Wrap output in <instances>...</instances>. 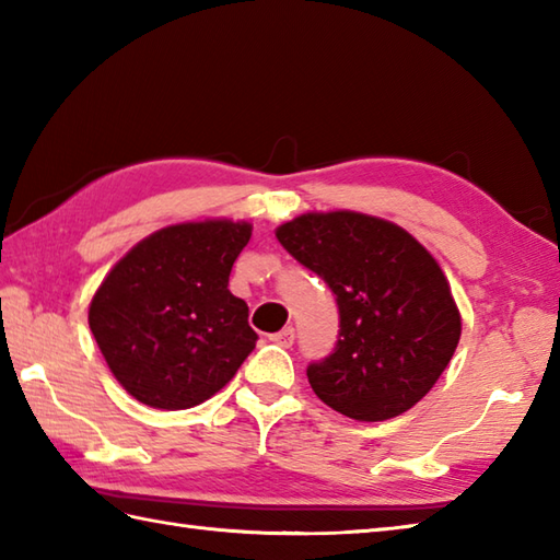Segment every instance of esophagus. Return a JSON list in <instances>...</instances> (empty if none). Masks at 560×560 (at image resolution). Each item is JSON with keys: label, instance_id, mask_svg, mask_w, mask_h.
<instances>
[{"label": "esophagus", "instance_id": "obj_1", "mask_svg": "<svg viewBox=\"0 0 560 560\" xmlns=\"http://www.w3.org/2000/svg\"><path fill=\"white\" fill-rule=\"evenodd\" d=\"M269 339H271L273 343H279V347H283V349H289V347H293L295 331H293V327H283L281 331H277V335H271Z\"/></svg>", "mask_w": 560, "mask_h": 560}]
</instances>
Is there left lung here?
I'll return each instance as SVG.
<instances>
[{
	"mask_svg": "<svg viewBox=\"0 0 560 560\" xmlns=\"http://www.w3.org/2000/svg\"><path fill=\"white\" fill-rule=\"evenodd\" d=\"M277 237L337 295V347L307 365L315 395L355 421L395 419L421 401L462 335L433 255L397 223L355 211L303 213Z\"/></svg>",
	"mask_w": 560,
	"mask_h": 560,
	"instance_id": "1",
	"label": "left lung"
}]
</instances>
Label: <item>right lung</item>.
Masks as SVG:
<instances>
[{
	"mask_svg": "<svg viewBox=\"0 0 560 560\" xmlns=\"http://www.w3.org/2000/svg\"><path fill=\"white\" fill-rule=\"evenodd\" d=\"M253 225L177 223L117 261L89 307L105 363L153 409L197 407L229 383L255 349L247 303L229 291L233 261Z\"/></svg>",
	"mask_w": 560,
	"mask_h": 560,
	"instance_id": "add662e5",
	"label": "right lung"
}]
</instances>
